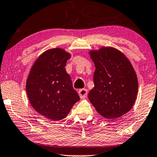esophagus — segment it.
Wrapping results in <instances>:
<instances>
[{
	"label": "esophagus",
	"mask_w": 157,
	"mask_h": 157,
	"mask_svg": "<svg viewBox=\"0 0 157 157\" xmlns=\"http://www.w3.org/2000/svg\"><path fill=\"white\" fill-rule=\"evenodd\" d=\"M88 94V90L86 89H80L78 91V95L81 98H85Z\"/></svg>",
	"instance_id": "esophagus-1"
}]
</instances>
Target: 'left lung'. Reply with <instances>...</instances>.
<instances>
[{"mask_svg": "<svg viewBox=\"0 0 157 157\" xmlns=\"http://www.w3.org/2000/svg\"><path fill=\"white\" fill-rule=\"evenodd\" d=\"M95 64L94 87L89 93L90 102L106 119L120 117L131 110L138 93L134 68L124 53L111 47L91 51Z\"/></svg>", "mask_w": 157, "mask_h": 157, "instance_id": "left-lung-1", "label": "left lung"}]
</instances>
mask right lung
Masks as SVG:
<instances>
[{
	"instance_id": "obj_1",
	"label": "right lung",
	"mask_w": 157,
	"mask_h": 157,
	"mask_svg": "<svg viewBox=\"0 0 157 157\" xmlns=\"http://www.w3.org/2000/svg\"><path fill=\"white\" fill-rule=\"evenodd\" d=\"M71 58L63 49H49L38 58L28 77V97L33 108L53 121L66 118L80 98L65 66Z\"/></svg>"
}]
</instances>
